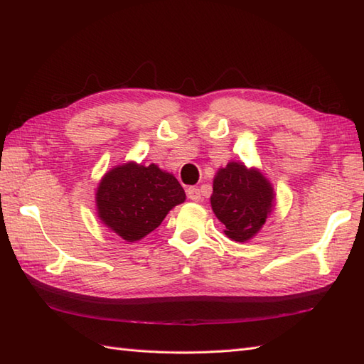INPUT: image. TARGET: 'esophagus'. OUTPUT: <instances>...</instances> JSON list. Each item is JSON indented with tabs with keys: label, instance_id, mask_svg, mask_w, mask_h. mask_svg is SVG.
I'll return each instance as SVG.
<instances>
[{
	"label": "esophagus",
	"instance_id": "obj_1",
	"mask_svg": "<svg viewBox=\"0 0 364 364\" xmlns=\"http://www.w3.org/2000/svg\"><path fill=\"white\" fill-rule=\"evenodd\" d=\"M187 196L191 200H195V203H198V200H200V190L198 187H190L187 190Z\"/></svg>",
	"mask_w": 364,
	"mask_h": 364
}]
</instances>
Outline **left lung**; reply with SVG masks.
<instances>
[{
    "label": "left lung",
    "mask_w": 364,
    "mask_h": 364,
    "mask_svg": "<svg viewBox=\"0 0 364 364\" xmlns=\"http://www.w3.org/2000/svg\"><path fill=\"white\" fill-rule=\"evenodd\" d=\"M272 200L271 183L257 169L230 161L215 176L210 203L218 220L225 225V235L240 243L262 229Z\"/></svg>",
    "instance_id": "obj_1"
}]
</instances>
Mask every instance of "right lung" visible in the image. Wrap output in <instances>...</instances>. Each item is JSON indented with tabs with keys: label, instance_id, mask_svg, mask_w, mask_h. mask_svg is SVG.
<instances>
[{
	"label": "right lung",
	"instance_id": "obj_1",
	"mask_svg": "<svg viewBox=\"0 0 364 364\" xmlns=\"http://www.w3.org/2000/svg\"><path fill=\"white\" fill-rule=\"evenodd\" d=\"M183 200L182 185L154 164L117 166L102 177L96 191L101 221L131 243L157 229L169 210Z\"/></svg>",
	"mask_w": 364,
	"mask_h": 364
}]
</instances>
